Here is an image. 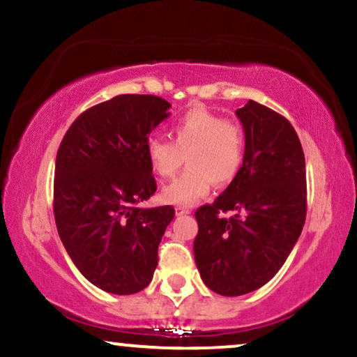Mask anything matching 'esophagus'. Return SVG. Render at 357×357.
<instances>
[{"mask_svg":"<svg viewBox=\"0 0 357 357\" xmlns=\"http://www.w3.org/2000/svg\"><path fill=\"white\" fill-rule=\"evenodd\" d=\"M191 209L189 207H184V206H178L176 207V215H183V214H189Z\"/></svg>","mask_w":357,"mask_h":357,"instance_id":"esophagus-1","label":"esophagus"}]
</instances>
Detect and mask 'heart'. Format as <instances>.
<instances>
[{
	"instance_id": "1",
	"label": "heart",
	"mask_w": 357,
	"mask_h": 357,
	"mask_svg": "<svg viewBox=\"0 0 357 357\" xmlns=\"http://www.w3.org/2000/svg\"><path fill=\"white\" fill-rule=\"evenodd\" d=\"M146 160L158 178L168 179L188 160V171L163 188L168 204L192 206L209 194L212 183H232L245 156V130L236 119H224L204 107L186 112L173 126V142L151 137Z\"/></svg>"
}]
</instances>
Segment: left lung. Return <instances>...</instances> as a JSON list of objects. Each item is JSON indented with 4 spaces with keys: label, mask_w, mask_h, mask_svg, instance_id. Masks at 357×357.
<instances>
[{
    "label": "left lung",
    "mask_w": 357,
    "mask_h": 357,
    "mask_svg": "<svg viewBox=\"0 0 357 357\" xmlns=\"http://www.w3.org/2000/svg\"><path fill=\"white\" fill-rule=\"evenodd\" d=\"M245 156L236 179L196 211L194 259L202 282L222 296L264 287L285 264L306 219V171L290 121L254 100L236 110ZM232 210V218L224 211Z\"/></svg>",
    "instance_id": "left-lung-1"
}]
</instances>
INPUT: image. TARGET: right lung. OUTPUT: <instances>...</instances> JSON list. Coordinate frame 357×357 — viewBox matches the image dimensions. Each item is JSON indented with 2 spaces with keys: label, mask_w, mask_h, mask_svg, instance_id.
<instances>
[{
  "label": "right lung",
  "mask_w": 357,
  "mask_h": 357,
  "mask_svg": "<svg viewBox=\"0 0 357 357\" xmlns=\"http://www.w3.org/2000/svg\"><path fill=\"white\" fill-rule=\"evenodd\" d=\"M171 105L125 93L75 119L56 156L54 218L67 254L90 283L132 295L151 282L171 206L142 209L156 191L148 137Z\"/></svg>",
  "instance_id": "add662e5"
}]
</instances>
